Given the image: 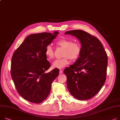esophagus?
Here are the masks:
<instances>
[{"label":"esophagus","mask_w":120,"mask_h":120,"mask_svg":"<svg viewBox=\"0 0 120 120\" xmlns=\"http://www.w3.org/2000/svg\"><path fill=\"white\" fill-rule=\"evenodd\" d=\"M59 73H60V74L63 73V70H62L60 69V70H59Z\"/></svg>","instance_id":"obj_1"}]
</instances>
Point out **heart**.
I'll use <instances>...</instances> for the list:
<instances>
[{"instance_id": "b5f03b06", "label": "heart", "mask_w": 120, "mask_h": 120, "mask_svg": "<svg viewBox=\"0 0 120 120\" xmlns=\"http://www.w3.org/2000/svg\"><path fill=\"white\" fill-rule=\"evenodd\" d=\"M56 44L65 49L63 53L64 57L55 60L52 63V67L54 68H62L65 67L69 64V58L72 60H77L81 54V44L78 42H73L72 39H61L57 41ZM45 54L49 59H52L54 57V50L51 45L46 46Z\"/></svg>"}]
</instances>
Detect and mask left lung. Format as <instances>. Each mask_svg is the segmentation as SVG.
Wrapping results in <instances>:
<instances>
[{
  "instance_id": "left-lung-1",
  "label": "left lung",
  "mask_w": 120,
  "mask_h": 120,
  "mask_svg": "<svg viewBox=\"0 0 120 120\" xmlns=\"http://www.w3.org/2000/svg\"><path fill=\"white\" fill-rule=\"evenodd\" d=\"M65 34L77 38L82 48L75 63L64 71L68 90L78 100L89 99L99 92L105 82L108 55L99 40L86 32L74 30Z\"/></svg>"
}]
</instances>
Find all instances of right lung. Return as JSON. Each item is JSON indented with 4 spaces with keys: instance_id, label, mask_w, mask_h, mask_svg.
Wrapping results in <instances>:
<instances>
[{
    "instance_id": "right-lung-1",
    "label": "right lung",
    "mask_w": 120,
    "mask_h": 120,
    "mask_svg": "<svg viewBox=\"0 0 120 120\" xmlns=\"http://www.w3.org/2000/svg\"><path fill=\"white\" fill-rule=\"evenodd\" d=\"M59 33L43 32L27 36L14 51L11 62V76L16 89L25 99L42 102L48 96L51 84L59 73L57 68L48 73L51 67L45 49Z\"/></svg>"
}]
</instances>
